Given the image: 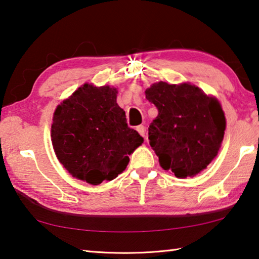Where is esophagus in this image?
<instances>
[{
    "mask_svg": "<svg viewBox=\"0 0 259 259\" xmlns=\"http://www.w3.org/2000/svg\"><path fill=\"white\" fill-rule=\"evenodd\" d=\"M137 131L138 133L143 136V137H145V134H146V129H145V126L144 125H138L137 126Z\"/></svg>",
    "mask_w": 259,
    "mask_h": 259,
    "instance_id": "esophagus-1",
    "label": "esophagus"
}]
</instances>
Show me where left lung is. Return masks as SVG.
Here are the masks:
<instances>
[{"instance_id":"obj_1","label":"left lung","mask_w":259,"mask_h":259,"mask_svg":"<svg viewBox=\"0 0 259 259\" xmlns=\"http://www.w3.org/2000/svg\"><path fill=\"white\" fill-rule=\"evenodd\" d=\"M159 114L148 128L160 165L178 178L193 177L216 157L226 120L221 104L190 83L157 82L145 91Z\"/></svg>"}]
</instances>
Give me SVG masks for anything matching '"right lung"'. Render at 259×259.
I'll use <instances>...</instances> for the list:
<instances>
[{"mask_svg": "<svg viewBox=\"0 0 259 259\" xmlns=\"http://www.w3.org/2000/svg\"><path fill=\"white\" fill-rule=\"evenodd\" d=\"M116 94L115 88L85 83L54 114L51 140L57 157L73 177L91 185L116 178L144 142L128 126Z\"/></svg>", "mask_w": 259, "mask_h": 259, "instance_id": "1", "label": "right lung"}]
</instances>
